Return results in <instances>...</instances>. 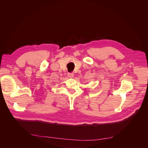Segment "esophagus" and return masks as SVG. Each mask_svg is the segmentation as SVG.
I'll use <instances>...</instances> for the list:
<instances>
[{
    "label": "esophagus",
    "mask_w": 148,
    "mask_h": 148,
    "mask_svg": "<svg viewBox=\"0 0 148 148\" xmlns=\"http://www.w3.org/2000/svg\"><path fill=\"white\" fill-rule=\"evenodd\" d=\"M67 75H68V77L73 78V77H74V73H68L67 74Z\"/></svg>",
    "instance_id": "1"
}]
</instances>
